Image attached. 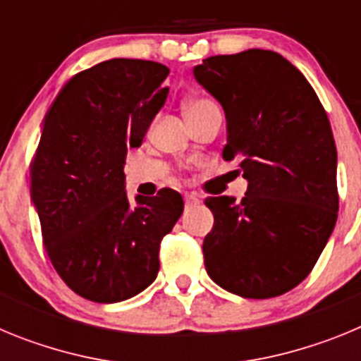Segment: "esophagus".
I'll return each instance as SVG.
<instances>
[{
  "instance_id": "1",
  "label": "esophagus",
  "mask_w": 361,
  "mask_h": 361,
  "mask_svg": "<svg viewBox=\"0 0 361 361\" xmlns=\"http://www.w3.org/2000/svg\"><path fill=\"white\" fill-rule=\"evenodd\" d=\"M200 197L197 195V193H186L184 195V202H186V206H193V204H199Z\"/></svg>"
}]
</instances>
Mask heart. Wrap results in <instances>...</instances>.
<instances>
[{
	"instance_id": "heart-1",
	"label": "heart",
	"mask_w": 361,
	"mask_h": 361,
	"mask_svg": "<svg viewBox=\"0 0 361 361\" xmlns=\"http://www.w3.org/2000/svg\"><path fill=\"white\" fill-rule=\"evenodd\" d=\"M209 106H215V103L209 101V99H193L191 103H188L186 114L190 116V114H193V111L204 110V108H209Z\"/></svg>"
}]
</instances>
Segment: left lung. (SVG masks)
Segmentation results:
<instances>
[{
	"instance_id": "obj_1",
	"label": "left lung",
	"mask_w": 361,
	"mask_h": 361,
	"mask_svg": "<svg viewBox=\"0 0 361 361\" xmlns=\"http://www.w3.org/2000/svg\"><path fill=\"white\" fill-rule=\"evenodd\" d=\"M222 104L228 145L247 191L208 197L212 231L206 271L226 291L273 298L312 271L338 219L336 145L329 119L304 73L271 50L213 56L193 70Z\"/></svg>"
}]
</instances>
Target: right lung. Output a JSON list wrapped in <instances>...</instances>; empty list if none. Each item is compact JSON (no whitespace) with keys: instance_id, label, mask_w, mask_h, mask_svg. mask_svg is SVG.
Wrapping results in <instances>:
<instances>
[{"instance_id":"obj_1","label":"right lung","mask_w":361,"mask_h":361,"mask_svg":"<svg viewBox=\"0 0 361 361\" xmlns=\"http://www.w3.org/2000/svg\"><path fill=\"white\" fill-rule=\"evenodd\" d=\"M170 70L110 59L75 73L54 99L30 164V197L50 262L79 296L114 304L159 273L161 240L184 212L180 193H126L130 148L164 106Z\"/></svg>"}]
</instances>
